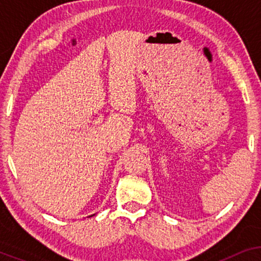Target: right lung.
Instances as JSON below:
<instances>
[{"mask_svg":"<svg viewBox=\"0 0 261 261\" xmlns=\"http://www.w3.org/2000/svg\"><path fill=\"white\" fill-rule=\"evenodd\" d=\"M91 216H94V215H91Z\"/></svg>","mask_w":261,"mask_h":261,"instance_id":"1","label":"right lung"}]
</instances>
